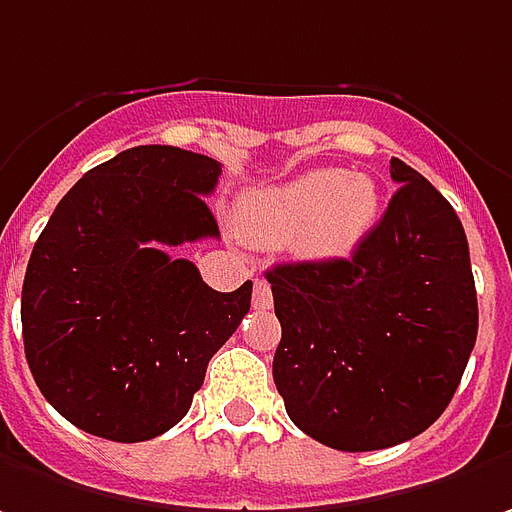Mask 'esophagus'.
<instances>
[{
    "instance_id": "obj_1",
    "label": "esophagus",
    "mask_w": 512,
    "mask_h": 512,
    "mask_svg": "<svg viewBox=\"0 0 512 512\" xmlns=\"http://www.w3.org/2000/svg\"><path fill=\"white\" fill-rule=\"evenodd\" d=\"M255 309L266 311L272 309V289L266 280H255Z\"/></svg>"
}]
</instances>
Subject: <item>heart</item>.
Segmentation results:
<instances>
[{
	"label": "heart",
	"instance_id": "heart-1",
	"mask_svg": "<svg viewBox=\"0 0 512 512\" xmlns=\"http://www.w3.org/2000/svg\"><path fill=\"white\" fill-rule=\"evenodd\" d=\"M377 221V184L343 167L311 169L289 184L257 189L243 201V223L252 238L277 246L297 240L311 260L351 257Z\"/></svg>",
	"mask_w": 512,
	"mask_h": 512
}]
</instances>
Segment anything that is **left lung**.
<instances>
[{
    "label": "left lung",
    "instance_id": "obj_1",
    "mask_svg": "<svg viewBox=\"0 0 512 512\" xmlns=\"http://www.w3.org/2000/svg\"><path fill=\"white\" fill-rule=\"evenodd\" d=\"M391 178L399 189L354 255L266 272L283 328L272 374L286 414L348 453L428 431L479 331L462 221L405 161L391 158Z\"/></svg>",
    "mask_w": 512,
    "mask_h": 512
}]
</instances>
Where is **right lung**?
Listing matches in <instances>:
<instances>
[{"instance_id":"1","label":"right lung","mask_w":512,"mask_h":512,"mask_svg":"<svg viewBox=\"0 0 512 512\" xmlns=\"http://www.w3.org/2000/svg\"><path fill=\"white\" fill-rule=\"evenodd\" d=\"M221 164L133 147L93 167L39 235L22 286V337L39 391L81 431L147 442L178 425L206 365L252 306L203 283L164 246L221 238L203 195Z\"/></svg>"}]
</instances>
